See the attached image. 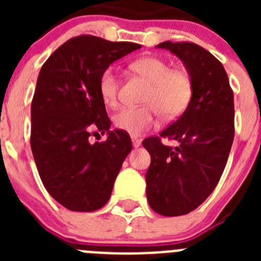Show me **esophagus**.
<instances>
[{"mask_svg":"<svg viewBox=\"0 0 261 261\" xmlns=\"http://www.w3.org/2000/svg\"><path fill=\"white\" fill-rule=\"evenodd\" d=\"M132 144H133V147H140L141 146V140L137 137H132Z\"/></svg>","mask_w":261,"mask_h":261,"instance_id":"obj_1","label":"esophagus"}]
</instances>
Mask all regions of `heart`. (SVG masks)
Returning a JSON list of instances; mask_svg holds the SVG:
<instances>
[{"mask_svg":"<svg viewBox=\"0 0 261 261\" xmlns=\"http://www.w3.org/2000/svg\"><path fill=\"white\" fill-rule=\"evenodd\" d=\"M130 69L149 81L144 96L145 106L120 108L114 116L117 129L137 136L156 124L159 112L166 119L180 116L190 106L193 95L191 75L180 69H171L166 60L155 56H145L130 64ZM99 95L108 107L117 103L119 77L114 68H106L98 81Z\"/></svg>","mask_w":261,"mask_h":261,"instance_id":"obj_1","label":"heart"}]
</instances>
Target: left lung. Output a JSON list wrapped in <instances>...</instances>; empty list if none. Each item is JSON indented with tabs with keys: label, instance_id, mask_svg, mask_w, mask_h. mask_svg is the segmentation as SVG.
<instances>
[{
	"label": "left lung",
	"instance_id": "left-lung-1",
	"mask_svg": "<svg viewBox=\"0 0 261 261\" xmlns=\"http://www.w3.org/2000/svg\"><path fill=\"white\" fill-rule=\"evenodd\" d=\"M175 53L192 78L193 95L183 115L142 145L151 156L146 171L150 208L166 217L195 211L214 191L234 140V94L225 68L209 50L191 41L156 45ZM162 138L178 141L176 148Z\"/></svg>",
	"mask_w": 261,
	"mask_h": 261
}]
</instances>
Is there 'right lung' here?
Masks as SVG:
<instances>
[{"instance_id": "obj_1", "label": "right lung", "mask_w": 261, "mask_h": 261, "mask_svg": "<svg viewBox=\"0 0 261 261\" xmlns=\"http://www.w3.org/2000/svg\"><path fill=\"white\" fill-rule=\"evenodd\" d=\"M138 48L80 35L60 45L41 66L31 102V150L45 190L69 211L105 206L132 150L128 133L110 130L98 81L110 64ZM98 132H107L108 140L90 144L88 137Z\"/></svg>"}]
</instances>
